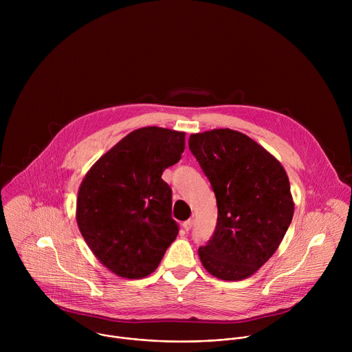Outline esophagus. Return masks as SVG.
<instances>
[{
	"mask_svg": "<svg viewBox=\"0 0 352 352\" xmlns=\"http://www.w3.org/2000/svg\"><path fill=\"white\" fill-rule=\"evenodd\" d=\"M182 226H184V228H185L186 231H189V230L192 228V226H193V219H188L186 221H184Z\"/></svg>",
	"mask_w": 352,
	"mask_h": 352,
	"instance_id": "34e87169",
	"label": "esophagus"
}]
</instances>
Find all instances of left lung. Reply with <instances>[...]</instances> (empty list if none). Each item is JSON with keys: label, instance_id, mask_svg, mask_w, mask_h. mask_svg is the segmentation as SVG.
<instances>
[{"label": "left lung", "instance_id": "8db88e82", "mask_svg": "<svg viewBox=\"0 0 352 352\" xmlns=\"http://www.w3.org/2000/svg\"><path fill=\"white\" fill-rule=\"evenodd\" d=\"M188 144L210 181L219 212L212 238L197 250L200 262L221 280L252 276L291 224L287 173L261 144L228 128L193 133Z\"/></svg>", "mask_w": 352, "mask_h": 352}]
</instances>
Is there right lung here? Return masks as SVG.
Masks as SVG:
<instances>
[{
  "label": "right lung",
  "instance_id": "right-lung-1",
  "mask_svg": "<svg viewBox=\"0 0 352 352\" xmlns=\"http://www.w3.org/2000/svg\"><path fill=\"white\" fill-rule=\"evenodd\" d=\"M185 133L140 128L100 157L83 178L76 221L94 256L120 277L142 278L178 235L171 188L162 175L179 162Z\"/></svg>",
  "mask_w": 352,
  "mask_h": 352
}]
</instances>
